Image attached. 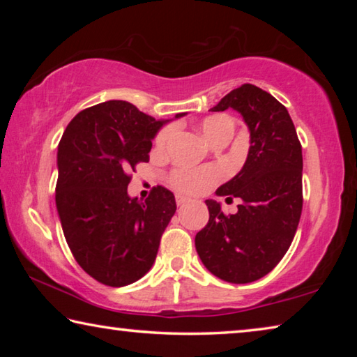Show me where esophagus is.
Returning <instances> with one entry per match:
<instances>
[{
  "instance_id": "1",
  "label": "esophagus",
  "mask_w": 357,
  "mask_h": 357,
  "mask_svg": "<svg viewBox=\"0 0 357 357\" xmlns=\"http://www.w3.org/2000/svg\"><path fill=\"white\" fill-rule=\"evenodd\" d=\"M187 202H189V198H185L183 195H176V204H178V206H183V204H185Z\"/></svg>"
}]
</instances>
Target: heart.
<instances>
[{
    "label": "heart",
    "mask_w": 357,
    "mask_h": 357,
    "mask_svg": "<svg viewBox=\"0 0 357 357\" xmlns=\"http://www.w3.org/2000/svg\"><path fill=\"white\" fill-rule=\"evenodd\" d=\"M200 130L208 143H215L217 140H229L234 132V119L225 113L211 114L204 118L200 123ZM174 134V126L162 129L159 135L155 137V146L162 149L167 146L170 138ZM222 173L215 167H202V168H176L172 173L170 183L174 189L184 193H200L209 189L211 185L215 184L220 179Z\"/></svg>",
    "instance_id": "heart-1"
}]
</instances>
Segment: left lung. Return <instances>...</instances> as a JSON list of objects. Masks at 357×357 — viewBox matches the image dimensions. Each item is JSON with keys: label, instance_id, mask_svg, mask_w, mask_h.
<instances>
[{"label": "left lung", "instance_id": "left-lung-1", "mask_svg": "<svg viewBox=\"0 0 357 357\" xmlns=\"http://www.w3.org/2000/svg\"><path fill=\"white\" fill-rule=\"evenodd\" d=\"M236 110L250 132L245 164L215 190L239 198L238 213L225 215L206 200L208 225L195 249L211 274L229 283H250L269 274L291 245L302 213V148L289 113L255 84L233 89L211 112Z\"/></svg>", "mask_w": 357, "mask_h": 357}]
</instances>
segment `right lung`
<instances>
[{"label": "right lung", "mask_w": 357, "mask_h": 357, "mask_svg": "<svg viewBox=\"0 0 357 357\" xmlns=\"http://www.w3.org/2000/svg\"><path fill=\"white\" fill-rule=\"evenodd\" d=\"M170 121L107 100L78 113L58 144L55 200L64 238L84 273L104 285L142 279L176 213L165 187H154L144 202L128 193V173L149 160L153 138Z\"/></svg>", "instance_id": "right-lung-1"}]
</instances>
